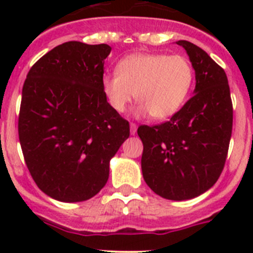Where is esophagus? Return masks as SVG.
<instances>
[{
    "mask_svg": "<svg viewBox=\"0 0 253 253\" xmlns=\"http://www.w3.org/2000/svg\"><path fill=\"white\" fill-rule=\"evenodd\" d=\"M137 124H134V123H130V134L131 135H134V134L137 133Z\"/></svg>",
    "mask_w": 253,
    "mask_h": 253,
    "instance_id": "1",
    "label": "esophagus"
}]
</instances>
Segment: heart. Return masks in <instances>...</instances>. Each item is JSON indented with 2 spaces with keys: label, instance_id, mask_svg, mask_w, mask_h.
Here are the masks:
<instances>
[{
  "label": "heart",
  "instance_id": "1",
  "mask_svg": "<svg viewBox=\"0 0 253 253\" xmlns=\"http://www.w3.org/2000/svg\"><path fill=\"white\" fill-rule=\"evenodd\" d=\"M194 76L193 64L184 55L134 53L120 60L116 73L102 77L101 88L116 113H124L135 95L139 115L162 120L184 106Z\"/></svg>",
  "mask_w": 253,
  "mask_h": 253
}]
</instances>
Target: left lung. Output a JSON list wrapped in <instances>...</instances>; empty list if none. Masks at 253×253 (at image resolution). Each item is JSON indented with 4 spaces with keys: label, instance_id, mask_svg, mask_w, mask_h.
<instances>
[{
    "label": "left lung",
    "instance_id": "8db88e82",
    "mask_svg": "<svg viewBox=\"0 0 253 253\" xmlns=\"http://www.w3.org/2000/svg\"><path fill=\"white\" fill-rule=\"evenodd\" d=\"M195 69L194 96L162 124L140 125L146 184L169 200L202 195L224 169L233 106L224 69L195 44L178 40Z\"/></svg>",
    "mask_w": 253,
    "mask_h": 253
}]
</instances>
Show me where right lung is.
Listing matches in <instances>:
<instances>
[{
  "mask_svg": "<svg viewBox=\"0 0 253 253\" xmlns=\"http://www.w3.org/2000/svg\"><path fill=\"white\" fill-rule=\"evenodd\" d=\"M107 44L67 42L29 71L19 139L31 177L64 203L88 200L106 185L109 162L130 134L101 88Z\"/></svg>",
  "mask_w": 253,
  "mask_h": 253,
  "instance_id": "obj_1",
  "label": "right lung"
}]
</instances>
